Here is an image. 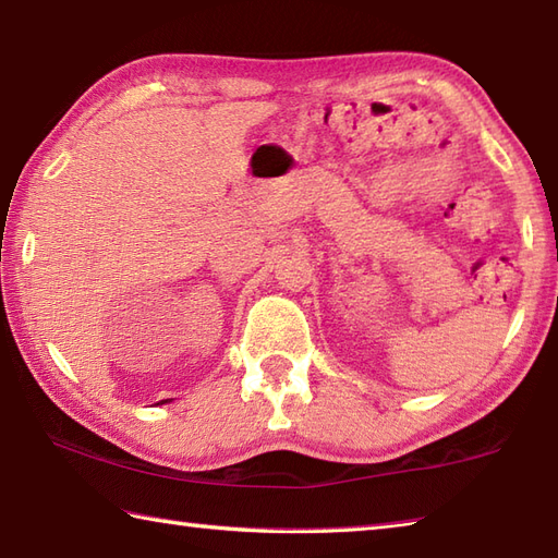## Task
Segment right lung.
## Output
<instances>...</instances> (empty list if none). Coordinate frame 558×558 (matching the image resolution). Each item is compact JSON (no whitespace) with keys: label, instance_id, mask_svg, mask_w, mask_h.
<instances>
[{"label":"right lung","instance_id":"right-lung-1","mask_svg":"<svg viewBox=\"0 0 558 558\" xmlns=\"http://www.w3.org/2000/svg\"><path fill=\"white\" fill-rule=\"evenodd\" d=\"M167 401H171V399H163V401H159V403H167Z\"/></svg>","mask_w":558,"mask_h":558}]
</instances>
